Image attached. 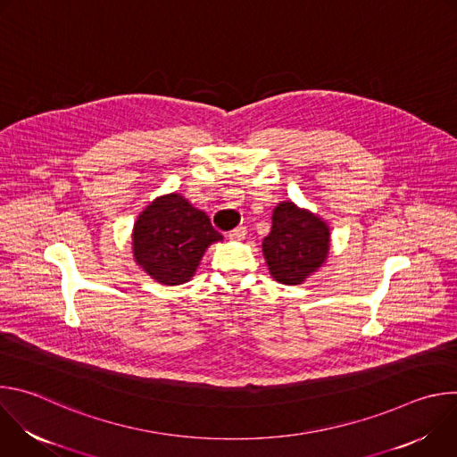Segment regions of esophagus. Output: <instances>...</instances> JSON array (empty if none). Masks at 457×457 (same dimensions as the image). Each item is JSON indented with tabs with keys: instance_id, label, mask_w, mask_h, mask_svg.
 Here are the masks:
<instances>
[{
	"instance_id": "1",
	"label": "esophagus",
	"mask_w": 457,
	"mask_h": 457,
	"mask_svg": "<svg viewBox=\"0 0 457 457\" xmlns=\"http://www.w3.org/2000/svg\"><path fill=\"white\" fill-rule=\"evenodd\" d=\"M245 235H247V229H245L244 226H238V228H235V229H231V231L228 233V237H229L231 240H244Z\"/></svg>"
}]
</instances>
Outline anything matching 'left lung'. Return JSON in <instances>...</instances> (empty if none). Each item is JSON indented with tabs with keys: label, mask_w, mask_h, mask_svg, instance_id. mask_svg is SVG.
I'll list each match as a JSON object with an SVG mask.
<instances>
[{
	"label": "left lung",
	"mask_w": 457,
	"mask_h": 457,
	"mask_svg": "<svg viewBox=\"0 0 457 457\" xmlns=\"http://www.w3.org/2000/svg\"><path fill=\"white\" fill-rule=\"evenodd\" d=\"M262 251L275 280L298 286L328 258L329 228L293 203H282L273 212V228L262 242Z\"/></svg>",
	"instance_id": "obj_1"
}]
</instances>
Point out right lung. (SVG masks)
Segmentation results:
<instances>
[{
    "instance_id": "add662e5",
    "label": "right lung",
    "mask_w": 457,
    "mask_h": 457,
    "mask_svg": "<svg viewBox=\"0 0 457 457\" xmlns=\"http://www.w3.org/2000/svg\"><path fill=\"white\" fill-rule=\"evenodd\" d=\"M217 240L222 235L210 217L179 193L154 201L134 224L136 262L164 286L187 282L206 247Z\"/></svg>"
}]
</instances>
